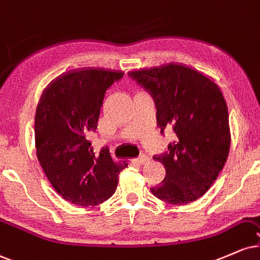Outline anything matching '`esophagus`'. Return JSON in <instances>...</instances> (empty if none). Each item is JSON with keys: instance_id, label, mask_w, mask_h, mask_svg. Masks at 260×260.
Wrapping results in <instances>:
<instances>
[{"instance_id": "esophagus-1", "label": "esophagus", "mask_w": 260, "mask_h": 260, "mask_svg": "<svg viewBox=\"0 0 260 260\" xmlns=\"http://www.w3.org/2000/svg\"><path fill=\"white\" fill-rule=\"evenodd\" d=\"M149 160H151V158L146 154H140V157L137 158V161H139L140 164H146V163H148Z\"/></svg>"}]
</instances>
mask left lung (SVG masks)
<instances>
[{"label":"left lung","mask_w":260,"mask_h":260,"mask_svg":"<svg viewBox=\"0 0 260 260\" xmlns=\"http://www.w3.org/2000/svg\"><path fill=\"white\" fill-rule=\"evenodd\" d=\"M129 76L153 99L160 133L173 125L176 135L168 152L154 157L167 175L152 193L170 204L196 201L218 178L230 149L229 112L220 88L181 64L136 70Z\"/></svg>","instance_id":"1"}]
</instances>
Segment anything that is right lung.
Segmentation results:
<instances>
[{
	"label": "right lung",
	"instance_id": "right-lung-1",
	"mask_svg": "<svg viewBox=\"0 0 260 260\" xmlns=\"http://www.w3.org/2000/svg\"><path fill=\"white\" fill-rule=\"evenodd\" d=\"M124 73L80 69L58 76L45 88L36 109V155L53 188L66 201L90 207L113 196L118 174L127 164L114 163L108 148L93 151L107 88Z\"/></svg>",
	"mask_w": 260,
	"mask_h": 260
}]
</instances>
